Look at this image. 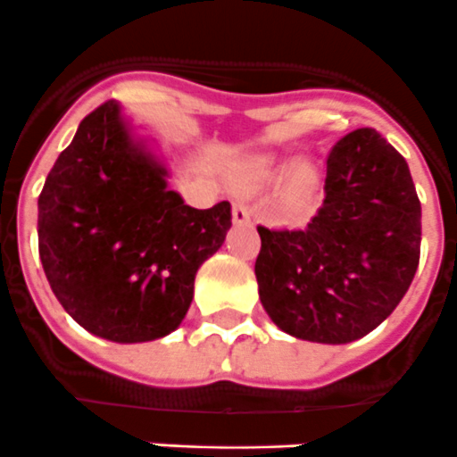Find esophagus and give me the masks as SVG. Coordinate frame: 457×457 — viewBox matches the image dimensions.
<instances>
[{"instance_id": "esophagus-1", "label": "esophagus", "mask_w": 457, "mask_h": 457, "mask_svg": "<svg viewBox=\"0 0 457 457\" xmlns=\"http://www.w3.org/2000/svg\"><path fill=\"white\" fill-rule=\"evenodd\" d=\"M251 220V211L244 202H235L233 204V222L235 224H246Z\"/></svg>"}]
</instances>
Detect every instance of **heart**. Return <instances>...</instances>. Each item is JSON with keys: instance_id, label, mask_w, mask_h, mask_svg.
Returning <instances> with one entry per match:
<instances>
[{"instance_id": "1", "label": "heart", "mask_w": 457, "mask_h": 457, "mask_svg": "<svg viewBox=\"0 0 457 457\" xmlns=\"http://www.w3.org/2000/svg\"><path fill=\"white\" fill-rule=\"evenodd\" d=\"M275 175H278V169H275L273 162L253 160L246 164V169H244L239 182H242L246 188H255V187H262V184L270 182ZM313 187H315L313 169L306 164H297L288 170L287 184H284V195H287V200L297 202V200H302L304 195H309L311 188Z\"/></svg>"}]
</instances>
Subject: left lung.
<instances>
[{
	"mask_svg": "<svg viewBox=\"0 0 457 457\" xmlns=\"http://www.w3.org/2000/svg\"><path fill=\"white\" fill-rule=\"evenodd\" d=\"M260 300L284 333L346 345L380 327L420 262L422 209L404 157L376 129L331 148L324 202L304 228L257 227Z\"/></svg>",
	"mask_w": 457,
	"mask_h": 457,
	"instance_id": "obj_1",
	"label": "left lung"
}]
</instances>
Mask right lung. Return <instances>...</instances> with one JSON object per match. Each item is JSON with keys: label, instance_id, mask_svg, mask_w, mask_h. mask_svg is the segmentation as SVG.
<instances>
[{"label": "right lung", "instance_id": "obj_1", "mask_svg": "<svg viewBox=\"0 0 457 457\" xmlns=\"http://www.w3.org/2000/svg\"><path fill=\"white\" fill-rule=\"evenodd\" d=\"M166 178L112 99L81 120L48 173L39 260L66 313L93 336L135 345L175 331L197 269L227 239L228 202L193 209Z\"/></svg>", "mask_w": 457, "mask_h": 457}]
</instances>
